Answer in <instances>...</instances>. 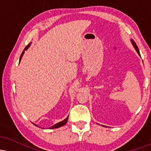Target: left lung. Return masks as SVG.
Listing matches in <instances>:
<instances>
[{
	"instance_id": "1",
	"label": "left lung",
	"mask_w": 151,
	"mask_h": 151,
	"mask_svg": "<svg viewBox=\"0 0 151 151\" xmlns=\"http://www.w3.org/2000/svg\"><path fill=\"white\" fill-rule=\"evenodd\" d=\"M131 43H132V45H133V47H134V48H135V50H136V51L137 52H138V55H139V56H141V55H140L139 50H138V46L136 45V42H135L134 40H132V39L131 40Z\"/></svg>"
}]
</instances>
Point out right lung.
<instances>
[{"label": "right lung", "instance_id": "right-lung-1", "mask_svg": "<svg viewBox=\"0 0 151 151\" xmlns=\"http://www.w3.org/2000/svg\"><path fill=\"white\" fill-rule=\"evenodd\" d=\"M30 44H31V42L30 43V44L27 45L25 47V49H24V51H22V54H21V55H20V61H19V62H20V60H21V59H22V56H23L24 53H25V50H27V49H28V47H30ZM19 63H20V62H19ZM67 120H68V116H67V118H66V119H65V120H63L62 121H60V122H59V123H58V124H55V125H53L52 126H51V127H50V128H49V129H58V128H60V127H61V126H63L64 125H65V124H67ZM34 124L35 126H37V124Z\"/></svg>", "mask_w": 151, "mask_h": 151}]
</instances>
